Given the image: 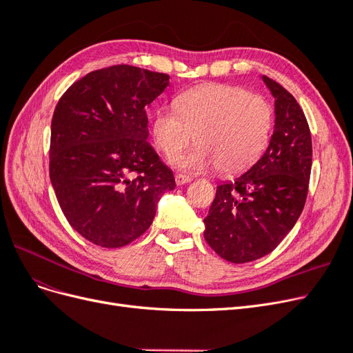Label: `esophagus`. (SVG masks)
<instances>
[{
	"label": "esophagus",
	"mask_w": 353,
	"mask_h": 353,
	"mask_svg": "<svg viewBox=\"0 0 353 353\" xmlns=\"http://www.w3.org/2000/svg\"><path fill=\"white\" fill-rule=\"evenodd\" d=\"M190 181H191V178H190V176H187V175H183V174H178V175L175 176V183H176V185H184V184L190 183Z\"/></svg>",
	"instance_id": "34e87169"
}]
</instances>
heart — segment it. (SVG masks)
I'll list each match as a JSON object with an SVG mask.
<instances>
[{"instance_id":"obj_1","label":"heart","mask_w":353,"mask_h":353,"mask_svg":"<svg viewBox=\"0 0 353 353\" xmlns=\"http://www.w3.org/2000/svg\"><path fill=\"white\" fill-rule=\"evenodd\" d=\"M176 105L154 113L153 138L166 157H174L196 135V148L178 157L188 172L215 168L234 175L249 169L270 140L274 112L270 101L241 87L208 83L184 91Z\"/></svg>"}]
</instances>
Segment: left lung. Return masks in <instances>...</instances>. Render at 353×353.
<instances>
[{"label":"left lung","mask_w":353,"mask_h":353,"mask_svg":"<svg viewBox=\"0 0 353 353\" xmlns=\"http://www.w3.org/2000/svg\"><path fill=\"white\" fill-rule=\"evenodd\" d=\"M275 97V126L263 156L232 183L216 187L205 240L222 259L245 263L271 253L303 210L312 168V138L293 95L263 77Z\"/></svg>","instance_id":"8db88e82"}]
</instances>
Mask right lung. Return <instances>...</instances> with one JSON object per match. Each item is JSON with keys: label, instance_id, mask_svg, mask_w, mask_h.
I'll list each match as a JSON object with an SVG mask.
<instances>
[{"label": "right lung", "instance_id": "add662e5", "mask_svg": "<svg viewBox=\"0 0 353 353\" xmlns=\"http://www.w3.org/2000/svg\"><path fill=\"white\" fill-rule=\"evenodd\" d=\"M169 74L130 65L90 72L61 95L51 121L50 179L70 227L123 248L150 228L175 178L147 143V109Z\"/></svg>", "mask_w": 353, "mask_h": 353}]
</instances>
